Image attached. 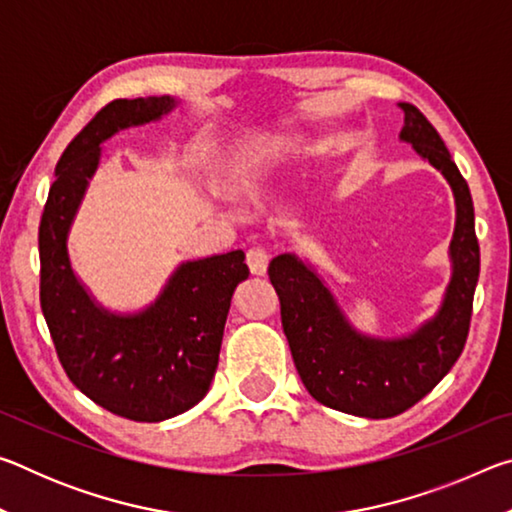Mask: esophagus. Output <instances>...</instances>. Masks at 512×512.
<instances>
[{
	"mask_svg": "<svg viewBox=\"0 0 512 512\" xmlns=\"http://www.w3.org/2000/svg\"><path fill=\"white\" fill-rule=\"evenodd\" d=\"M246 264L253 275H266L268 271V255L264 248H250L246 253Z\"/></svg>",
	"mask_w": 512,
	"mask_h": 512,
	"instance_id": "1",
	"label": "esophagus"
}]
</instances>
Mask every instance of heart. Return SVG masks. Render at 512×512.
Returning a JSON list of instances; mask_svg holds the SVG:
<instances>
[{"instance_id":"heart-1","label":"heart","mask_w":512,"mask_h":512,"mask_svg":"<svg viewBox=\"0 0 512 512\" xmlns=\"http://www.w3.org/2000/svg\"><path fill=\"white\" fill-rule=\"evenodd\" d=\"M289 151V140L273 133H244L223 146L214 180L232 201H255L271 187Z\"/></svg>"}]
</instances>
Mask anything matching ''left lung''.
Masks as SVG:
<instances>
[{
	"mask_svg": "<svg viewBox=\"0 0 512 512\" xmlns=\"http://www.w3.org/2000/svg\"><path fill=\"white\" fill-rule=\"evenodd\" d=\"M400 108V140L443 173L456 203L449 241L452 277L436 314L411 334L395 339L368 336L350 323L323 277L305 259L284 253L268 266L291 357L309 395L329 409L372 420L411 409L452 370L470 332L481 264L470 187L429 119L413 103H400Z\"/></svg>",
	"mask_w": 512,
	"mask_h": 512,
	"instance_id": "left-lung-1",
	"label": "left lung"
}]
</instances>
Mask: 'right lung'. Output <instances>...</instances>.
<instances>
[{
	"instance_id": "right-lung-1",
	"label": "right lung",
	"mask_w": 512,
	"mask_h": 512,
	"mask_svg": "<svg viewBox=\"0 0 512 512\" xmlns=\"http://www.w3.org/2000/svg\"><path fill=\"white\" fill-rule=\"evenodd\" d=\"M178 103L140 97L101 108L60 155L38 232L40 307L67 377L92 402L135 422L169 420L207 395L232 296L250 273L244 250L189 259L151 305L131 314L103 307L74 273L67 239L101 164V144Z\"/></svg>"
}]
</instances>
